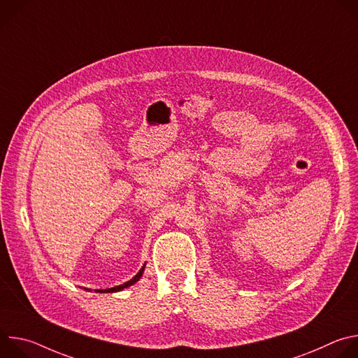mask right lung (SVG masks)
Masks as SVG:
<instances>
[{"label": "right lung", "instance_id": "1", "mask_svg": "<svg viewBox=\"0 0 358 358\" xmlns=\"http://www.w3.org/2000/svg\"><path fill=\"white\" fill-rule=\"evenodd\" d=\"M144 266H145V265H143V268L138 271V273H137L133 279L127 280L126 283L119 285V286H115V287H110V289H105V290H103V289H101V290H96V292H99V293H113V292H119V290H123V289H126V287L134 285V283L141 278V275H143V272H144Z\"/></svg>", "mask_w": 358, "mask_h": 358}]
</instances>
